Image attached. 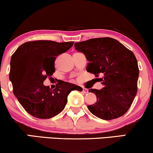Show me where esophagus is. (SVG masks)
<instances>
[{
	"instance_id": "34e87169",
	"label": "esophagus",
	"mask_w": 153,
	"mask_h": 153,
	"mask_svg": "<svg viewBox=\"0 0 153 153\" xmlns=\"http://www.w3.org/2000/svg\"><path fill=\"white\" fill-rule=\"evenodd\" d=\"M82 92H84V93H88V90L87 88H82Z\"/></svg>"
}]
</instances>
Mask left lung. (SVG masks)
I'll list each match as a JSON object with an SVG mask.
<instances>
[{
	"instance_id": "obj_1",
	"label": "left lung",
	"mask_w": 153,
	"mask_h": 153,
	"mask_svg": "<svg viewBox=\"0 0 153 153\" xmlns=\"http://www.w3.org/2000/svg\"><path fill=\"white\" fill-rule=\"evenodd\" d=\"M89 61L86 70L104 85L90 89L96 103L88 106L91 113L104 120L117 119L128 111L138 90L139 69L134 53L110 37L94 38L75 44Z\"/></svg>"
}]
</instances>
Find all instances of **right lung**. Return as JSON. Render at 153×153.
<instances>
[{
  "label": "right lung",
  "instance_id": "1",
  "mask_svg": "<svg viewBox=\"0 0 153 153\" xmlns=\"http://www.w3.org/2000/svg\"><path fill=\"white\" fill-rule=\"evenodd\" d=\"M73 44L48 40L28 42L12 55L9 78L13 93L32 117L43 119L55 117L64 109L71 91L82 90L80 86L62 80L53 90L43 83L55 72L56 57L71 49Z\"/></svg>",
  "mask_w": 153,
  "mask_h": 153
}]
</instances>
